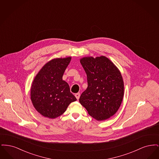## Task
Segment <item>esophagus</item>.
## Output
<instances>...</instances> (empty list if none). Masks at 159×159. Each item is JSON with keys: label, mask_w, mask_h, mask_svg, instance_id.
<instances>
[{"label": "esophagus", "mask_w": 159, "mask_h": 159, "mask_svg": "<svg viewBox=\"0 0 159 159\" xmlns=\"http://www.w3.org/2000/svg\"><path fill=\"white\" fill-rule=\"evenodd\" d=\"M80 95L79 93H77L75 94V97H76L77 99H79V98H80Z\"/></svg>", "instance_id": "esophagus-1"}]
</instances>
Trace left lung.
Segmentation results:
<instances>
[{
  "label": "left lung",
  "instance_id": "obj_1",
  "mask_svg": "<svg viewBox=\"0 0 159 159\" xmlns=\"http://www.w3.org/2000/svg\"><path fill=\"white\" fill-rule=\"evenodd\" d=\"M88 80V88L79 102L95 119L104 120L116 113L121 105L124 83L121 73L104 56L80 59Z\"/></svg>",
  "mask_w": 159,
  "mask_h": 159
}]
</instances>
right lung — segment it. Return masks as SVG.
<instances>
[{
	"label": "right lung",
	"mask_w": 159,
	"mask_h": 159,
	"mask_svg": "<svg viewBox=\"0 0 159 159\" xmlns=\"http://www.w3.org/2000/svg\"><path fill=\"white\" fill-rule=\"evenodd\" d=\"M71 57L55 58L47 62L36 76L31 87V100L38 112L55 119L64 113L69 104L76 101L62 76Z\"/></svg>",
	"instance_id": "right-lung-1"
}]
</instances>
